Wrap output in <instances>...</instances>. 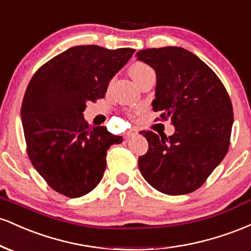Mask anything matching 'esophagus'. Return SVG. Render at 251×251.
<instances>
[{
	"instance_id": "esophagus-1",
	"label": "esophagus",
	"mask_w": 251,
	"mask_h": 251,
	"mask_svg": "<svg viewBox=\"0 0 251 251\" xmlns=\"http://www.w3.org/2000/svg\"><path fill=\"white\" fill-rule=\"evenodd\" d=\"M137 133H138V129L135 127H132V128H129L127 132H126V135H127V137H132V135H135Z\"/></svg>"
}]
</instances>
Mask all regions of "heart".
Masks as SVG:
<instances>
[{
  "instance_id": "obj_1",
  "label": "heart",
  "mask_w": 251,
  "mask_h": 251,
  "mask_svg": "<svg viewBox=\"0 0 251 251\" xmlns=\"http://www.w3.org/2000/svg\"><path fill=\"white\" fill-rule=\"evenodd\" d=\"M151 71H152V68L150 67L149 65H146V63L140 62V61L133 62L128 68L129 75H131V77L134 80V81L139 80L140 77L144 75V74H146L148 72H151Z\"/></svg>"
}]
</instances>
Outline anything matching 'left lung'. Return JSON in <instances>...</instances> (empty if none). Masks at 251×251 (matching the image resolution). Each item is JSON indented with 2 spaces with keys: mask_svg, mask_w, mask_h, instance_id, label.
<instances>
[{
  "mask_svg": "<svg viewBox=\"0 0 251 251\" xmlns=\"http://www.w3.org/2000/svg\"><path fill=\"white\" fill-rule=\"evenodd\" d=\"M137 56L157 74L153 111L162 120L171 119L176 128L169 137L140 132L149 150L138 166L158 191L190 194L205 183L229 150L231 100L215 72L184 48H149Z\"/></svg>",
  "mask_w": 251,
  "mask_h": 251,
  "instance_id": "8db88e82",
  "label": "left lung"
}]
</instances>
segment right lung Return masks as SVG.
I'll return each mask as SVG.
<instances>
[{"label":"right lung","instance_id":"1","mask_svg":"<svg viewBox=\"0 0 251 251\" xmlns=\"http://www.w3.org/2000/svg\"><path fill=\"white\" fill-rule=\"evenodd\" d=\"M132 48L75 46L35 72L21 106L27 153L54 191L70 198L91 192L101 180L109 146L123 142L82 116L88 101L105 97L109 80L133 55Z\"/></svg>","mask_w":251,"mask_h":251}]
</instances>
